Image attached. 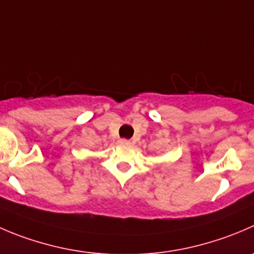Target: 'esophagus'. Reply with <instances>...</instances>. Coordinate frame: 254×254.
Returning <instances> with one entry per match:
<instances>
[{
	"instance_id": "34e87169",
	"label": "esophagus",
	"mask_w": 254,
	"mask_h": 254,
	"mask_svg": "<svg viewBox=\"0 0 254 254\" xmlns=\"http://www.w3.org/2000/svg\"><path fill=\"white\" fill-rule=\"evenodd\" d=\"M119 144L124 145V146H129V145H131V141H130V140H127V139H120Z\"/></svg>"
}]
</instances>
